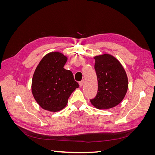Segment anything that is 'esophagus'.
<instances>
[{
    "mask_svg": "<svg viewBox=\"0 0 155 155\" xmlns=\"http://www.w3.org/2000/svg\"><path fill=\"white\" fill-rule=\"evenodd\" d=\"M79 86H80V87H82V86L83 85V84H84V80L81 81L79 83Z\"/></svg>",
    "mask_w": 155,
    "mask_h": 155,
    "instance_id": "1",
    "label": "esophagus"
}]
</instances>
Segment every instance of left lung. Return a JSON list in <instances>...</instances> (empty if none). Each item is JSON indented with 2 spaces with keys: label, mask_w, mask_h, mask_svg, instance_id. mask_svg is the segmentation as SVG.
Returning a JSON list of instances; mask_svg holds the SVG:
<instances>
[{
  "label": "left lung",
  "mask_w": 155,
  "mask_h": 155,
  "mask_svg": "<svg viewBox=\"0 0 155 155\" xmlns=\"http://www.w3.org/2000/svg\"><path fill=\"white\" fill-rule=\"evenodd\" d=\"M94 68L98 83L96 97L91 104L97 109H109L120 104L128 89V78L123 66L114 56H95Z\"/></svg>",
  "instance_id": "8db88e82"
}]
</instances>
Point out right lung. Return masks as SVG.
Returning a JSON list of instances; mask_svg holds the SVG:
<instances>
[{
    "mask_svg": "<svg viewBox=\"0 0 155 155\" xmlns=\"http://www.w3.org/2000/svg\"><path fill=\"white\" fill-rule=\"evenodd\" d=\"M67 57L59 51L45 55L36 67L31 92L39 105L46 110L58 112L67 106L71 94L79 87L72 72L64 68Z\"/></svg>",
    "mask_w": 155,
    "mask_h": 155,
    "instance_id": "add662e5",
    "label": "right lung"
}]
</instances>
